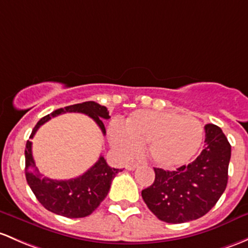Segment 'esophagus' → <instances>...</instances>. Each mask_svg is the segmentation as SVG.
<instances>
[{"mask_svg":"<svg viewBox=\"0 0 248 248\" xmlns=\"http://www.w3.org/2000/svg\"><path fill=\"white\" fill-rule=\"evenodd\" d=\"M137 166H138V164H135V163H128V164H126V169L128 171H133V170H135V169H137Z\"/></svg>","mask_w":248,"mask_h":248,"instance_id":"obj_1","label":"esophagus"}]
</instances>
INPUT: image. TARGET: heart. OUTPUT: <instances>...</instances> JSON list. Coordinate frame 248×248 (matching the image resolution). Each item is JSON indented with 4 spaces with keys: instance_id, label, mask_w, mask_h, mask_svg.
Masks as SVG:
<instances>
[{
    "instance_id": "b5f03b06",
    "label": "heart",
    "mask_w": 248,
    "mask_h": 248,
    "mask_svg": "<svg viewBox=\"0 0 248 248\" xmlns=\"http://www.w3.org/2000/svg\"><path fill=\"white\" fill-rule=\"evenodd\" d=\"M203 127L192 116L173 111L138 110L127 119L124 128L110 129V142L124 157H132L147 145L155 165L166 170L189 164L200 151Z\"/></svg>"
}]
</instances>
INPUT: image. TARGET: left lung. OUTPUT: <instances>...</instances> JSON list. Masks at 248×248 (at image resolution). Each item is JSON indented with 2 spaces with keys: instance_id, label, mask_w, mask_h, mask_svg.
Returning a JSON list of instances; mask_svg holds the SVG:
<instances>
[{
  "instance_id": "1",
  "label": "left lung",
  "mask_w": 248,
  "mask_h": 248,
  "mask_svg": "<svg viewBox=\"0 0 248 248\" xmlns=\"http://www.w3.org/2000/svg\"><path fill=\"white\" fill-rule=\"evenodd\" d=\"M204 129L205 145L199 157L176 171L155 168V182L141 191L148 209L164 222L202 217L226 190L231 145L220 127L208 124Z\"/></svg>"
}]
</instances>
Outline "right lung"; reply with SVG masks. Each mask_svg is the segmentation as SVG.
<instances>
[{
	"mask_svg": "<svg viewBox=\"0 0 248 248\" xmlns=\"http://www.w3.org/2000/svg\"><path fill=\"white\" fill-rule=\"evenodd\" d=\"M64 113H82L90 116L98 124L103 134H106V127L102 119L108 120L110 117L108 109L93 101H88L57 109L48 115L44 116L33 128L30 139L34 137L41 124L47 122L52 117ZM25 159L26 179L36 200L49 212L69 218L85 217L90 215L106 199L110 189L111 181L117 172L121 171L119 169L110 168L104 157L101 155L89 170L76 178L57 181L43 177V174L35 168L32 155V142L30 140L26 144Z\"/></svg>",
	"mask_w": 248,
	"mask_h": 248,
	"instance_id": "1",
	"label": "right lung"
}]
</instances>
